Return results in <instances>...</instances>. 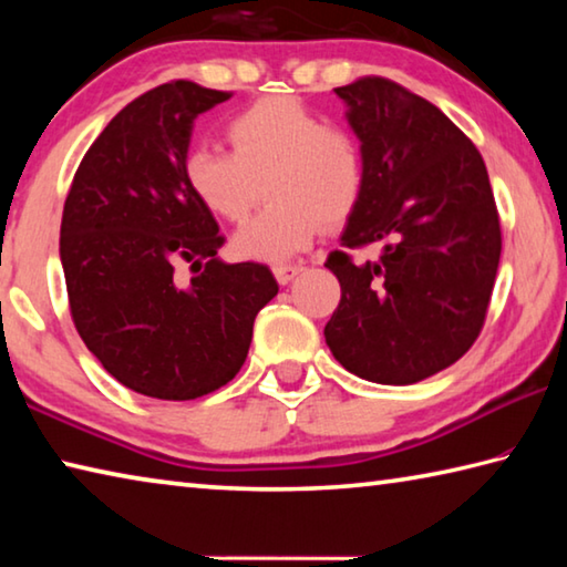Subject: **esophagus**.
I'll return each instance as SVG.
<instances>
[{
	"mask_svg": "<svg viewBox=\"0 0 567 567\" xmlns=\"http://www.w3.org/2000/svg\"><path fill=\"white\" fill-rule=\"evenodd\" d=\"M272 272H275V277H277V282L287 285V282H292L295 277L302 272V265H275Z\"/></svg>",
	"mask_w": 567,
	"mask_h": 567,
	"instance_id": "esophagus-1",
	"label": "esophagus"
}]
</instances>
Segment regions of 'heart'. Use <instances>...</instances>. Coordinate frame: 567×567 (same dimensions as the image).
Segmentation results:
<instances>
[{"instance_id": "obj_1", "label": "heart", "mask_w": 567, "mask_h": 567, "mask_svg": "<svg viewBox=\"0 0 567 567\" xmlns=\"http://www.w3.org/2000/svg\"><path fill=\"white\" fill-rule=\"evenodd\" d=\"M225 137L229 152L207 142L189 147L182 175L197 203L225 223H243L265 189L270 205L235 235L239 257L287 260L322 227H340L358 213L368 157L352 130L275 94L235 112Z\"/></svg>"}]
</instances>
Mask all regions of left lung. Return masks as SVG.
<instances>
[{"label": "left lung", "instance_id": "8db88e82", "mask_svg": "<svg viewBox=\"0 0 567 567\" xmlns=\"http://www.w3.org/2000/svg\"><path fill=\"white\" fill-rule=\"evenodd\" d=\"M334 92L368 187L324 262L342 290L324 340L358 378L412 385L463 358L485 324L503 249L491 177L465 132L402 84L360 76ZM375 241V264L351 260Z\"/></svg>", "mask_w": 567, "mask_h": 567}]
</instances>
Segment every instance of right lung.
<instances>
[{"instance_id":"add662e5","label":"right lung","mask_w":567,"mask_h":567,"mask_svg":"<svg viewBox=\"0 0 567 567\" xmlns=\"http://www.w3.org/2000/svg\"><path fill=\"white\" fill-rule=\"evenodd\" d=\"M233 92L189 80L140 94L92 142L64 199L60 257L76 332L140 395L195 400L233 380L257 312L277 295L262 262L225 265L182 157L192 122ZM198 275L187 284L176 267Z\"/></svg>"}]
</instances>
